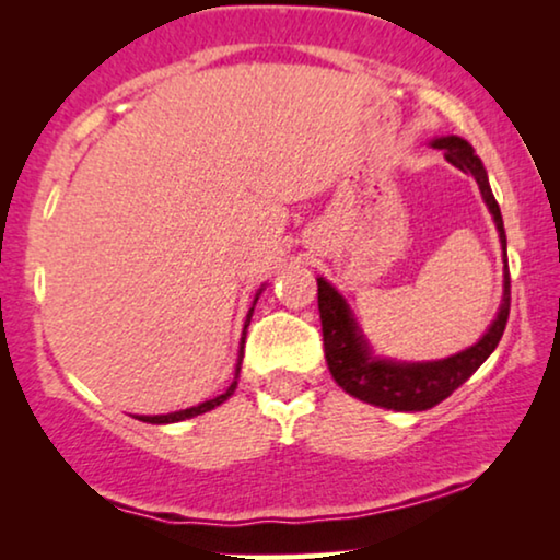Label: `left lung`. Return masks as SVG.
<instances>
[{
    "instance_id": "1",
    "label": "left lung",
    "mask_w": 560,
    "mask_h": 560,
    "mask_svg": "<svg viewBox=\"0 0 560 560\" xmlns=\"http://www.w3.org/2000/svg\"><path fill=\"white\" fill-rule=\"evenodd\" d=\"M433 148L443 150L448 163H454L458 171L471 175L479 183L481 196H485L489 211L494 217L497 232H500L504 257H508V234H504L500 203L494 201L485 165L474 155L471 144L462 140V137H441V140H433ZM318 313L320 328H324L326 362L336 385L347 389L349 395L359 397V400L380 405V408L387 410H428L441 400H446L454 389L462 387L487 362V357L497 349V343H500L510 318V272L504 275V298L489 331L471 349L456 357L441 359V362L397 364L372 359L362 336L357 334V324L351 318L347 303L341 301V295L324 278H318Z\"/></svg>"
}]
</instances>
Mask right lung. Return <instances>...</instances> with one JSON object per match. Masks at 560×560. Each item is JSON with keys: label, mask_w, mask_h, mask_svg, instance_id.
<instances>
[{"label": "right lung", "mask_w": 560, "mask_h": 560, "mask_svg": "<svg viewBox=\"0 0 560 560\" xmlns=\"http://www.w3.org/2000/svg\"><path fill=\"white\" fill-rule=\"evenodd\" d=\"M252 311H255V308H252ZM252 311H249V316H247V324H244V331H247V326H249ZM242 343H244V336H242ZM240 364H242V354H240ZM240 364H236V377H240ZM236 377H234L232 385H229L226 393L219 395V397H213V400H206V402H201V405H196V408H188V410H180V412H167V416H140V420H144V423H178V420H186V418L201 416V412H209V410L217 408V405L224 402L226 397L234 395Z\"/></svg>", "instance_id": "add662e5"}]
</instances>
